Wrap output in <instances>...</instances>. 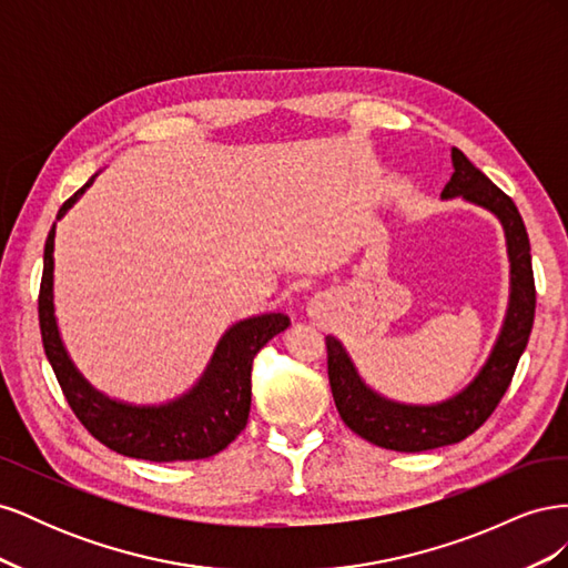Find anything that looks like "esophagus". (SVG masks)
<instances>
[{"label":"esophagus","instance_id":"1","mask_svg":"<svg viewBox=\"0 0 568 568\" xmlns=\"http://www.w3.org/2000/svg\"><path fill=\"white\" fill-rule=\"evenodd\" d=\"M317 311H322V298L320 296H315V301L311 303V313H317Z\"/></svg>","mask_w":568,"mask_h":568}]
</instances>
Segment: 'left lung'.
I'll return each instance as SVG.
<instances>
[{
	"label": "left lung",
	"instance_id": "1",
	"mask_svg": "<svg viewBox=\"0 0 568 568\" xmlns=\"http://www.w3.org/2000/svg\"><path fill=\"white\" fill-rule=\"evenodd\" d=\"M453 168L455 173L440 192V199L459 196L480 205L500 220L505 230L509 257L507 315L484 367L453 398L434 405H407L372 390L357 374L343 343L336 336H326V357H329L326 365H329V384L341 419L359 438L386 450L422 453L471 436L493 415V409L509 388L514 369L526 351L532 317H536L530 242L517 205L459 149H453Z\"/></svg>",
	"mask_w": 568,
	"mask_h": 568
}]
</instances>
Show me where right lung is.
Returning <instances> with one entry per match:
<instances>
[{
    "label": "right lung",
    "mask_w": 568,
    "mask_h": 568,
    "mask_svg": "<svg viewBox=\"0 0 568 568\" xmlns=\"http://www.w3.org/2000/svg\"><path fill=\"white\" fill-rule=\"evenodd\" d=\"M97 175L61 205L57 220L73 209ZM54 236L57 222L51 225L44 244L38 303L40 332L49 365L82 426L106 448L134 459L186 462L225 450L248 422L253 357L272 336L284 332L291 320L284 313H265L232 324L217 341L211 363L205 365L196 384L173 400L134 405L109 398L84 379L63 346L54 315Z\"/></svg>",
    "instance_id": "right-lung-1"
}]
</instances>
